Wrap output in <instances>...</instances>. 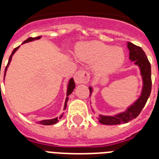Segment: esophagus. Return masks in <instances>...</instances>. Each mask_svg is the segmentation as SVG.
I'll return each mask as SVG.
<instances>
[{"label":"esophagus","mask_w":159,"mask_h":159,"mask_svg":"<svg viewBox=\"0 0 159 159\" xmlns=\"http://www.w3.org/2000/svg\"><path fill=\"white\" fill-rule=\"evenodd\" d=\"M90 79V73L86 70H78L74 75L75 82L77 84L81 83H87Z\"/></svg>","instance_id":"obj_1"}]
</instances>
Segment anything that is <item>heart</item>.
Listing matches in <instances>:
<instances>
[{
  "instance_id": "b5f03b06",
  "label": "heart",
  "mask_w": 159,
  "mask_h": 159,
  "mask_svg": "<svg viewBox=\"0 0 159 159\" xmlns=\"http://www.w3.org/2000/svg\"><path fill=\"white\" fill-rule=\"evenodd\" d=\"M81 58L96 63V69L100 73H110L120 67L125 61V53L120 47L106 45L101 42L86 43L77 50Z\"/></svg>"
}]
</instances>
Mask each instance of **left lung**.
<instances>
[{
  "label": "left lung",
  "mask_w": 159,
  "mask_h": 159,
  "mask_svg": "<svg viewBox=\"0 0 159 159\" xmlns=\"http://www.w3.org/2000/svg\"><path fill=\"white\" fill-rule=\"evenodd\" d=\"M129 50V59L134 62V64L138 65L140 73L143 78V89L140 97L137 101L134 102L125 111L117 114L116 116H102L99 115L98 120L101 124L107 125H115L120 124L128 123L129 121L135 119L140 114L142 109L144 107L148 97L150 96L152 88V80H151V65L145 53L140 47L134 45V43L128 42ZM90 97L92 93V88L89 87Z\"/></svg>",
  "instance_id": "1"
}]
</instances>
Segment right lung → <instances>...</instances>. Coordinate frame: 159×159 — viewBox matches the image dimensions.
<instances>
[{
    "label": "right lung",
    "mask_w": 159,
    "mask_h": 159,
    "mask_svg": "<svg viewBox=\"0 0 159 159\" xmlns=\"http://www.w3.org/2000/svg\"><path fill=\"white\" fill-rule=\"evenodd\" d=\"M40 38H41V36H38V37H35V38H32V37H30V38L27 39L25 41H24L23 43H28V42H30V41L35 40V39H39ZM19 48H20V46H19V47H17V48H15V49L13 50V52L11 53V56H10V57H9V62H8V63H7V66H6V70H5V74H4V76H6V70H7V67H8L9 64H10V62H11V58H12V56H13L14 53H16V50H17ZM74 88H75L74 80H73V78H71V79L69 80V82H68V85H67V97H66V100H65L64 108H63V110H65V109H66V107H67V101H68V96H69V95L71 94L72 92H73ZM62 115H61V116L59 117V119L62 118ZM57 121H58V118H57V117H56V118L51 119V120H43L39 121V122H38V123L40 124V125H54V124H56Z\"/></svg>",
    "instance_id": "1"
}]
</instances>
